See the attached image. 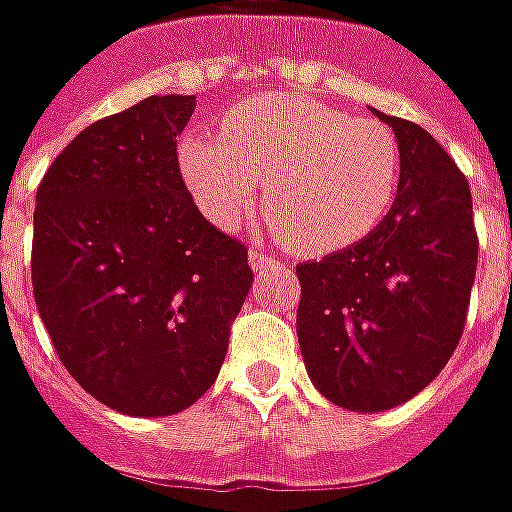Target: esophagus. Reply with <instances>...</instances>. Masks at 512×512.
<instances>
[{
  "label": "esophagus",
  "mask_w": 512,
  "mask_h": 512,
  "mask_svg": "<svg viewBox=\"0 0 512 512\" xmlns=\"http://www.w3.org/2000/svg\"><path fill=\"white\" fill-rule=\"evenodd\" d=\"M249 266L255 268V271H260V268L274 266V257L266 255L263 249H249Z\"/></svg>",
  "instance_id": "esophagus-1"
}]
</instances>
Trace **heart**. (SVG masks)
<instances>
[{
  "label": "heart",
  "mask_w": 512,
  "mask_h": 512,
  "mask_svg": "<svg viewBox=\"0 0 512 512\" xmlns=\"http://www.w3.org/2000/svg\"><path fill=\"white\" fill-rule=\"evenodd\" d=\"M221 138L177 146L185 191L199 213L235 230L255 205L296 255L341 252L377 230L399 194L402 149L388 124L352 119L302 94H260L232 105Z\"/></svg>",
  "instance_id": "1"
}]
</instances>
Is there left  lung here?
<instances>
[{
    "instance_id": "obj_1",
    "label": "left lung",
    "mask_w": 512,
    "mask_h": 512,
    "mask_svg": "<svg viewBox=\"0 0 512 512\" xmlns=\"http://www.w3.org/2000/svg\"><path fill=\"white\" fill-rule=\"evenodd\" d=\"M402 149L399 194L377 230L296 266V335L332 405L377 413L424 391L460 343L477 274L471 188L418 124L377 113Z\"/></svg>"
}]
</instances>
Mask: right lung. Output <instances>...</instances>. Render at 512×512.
Instances as JSON below:
<instances>
[{
	"label": "right lung",
	"mask_w": 512,
	"mask_h": 512,
	"mask_svg": "<svg viewBox=\"0 0 512 512\" xmlns=\"http://www.w3.org/2000/svg\"><path fill=\"white\" fill-rule=\"evenodd\" d=\"M194 96L94 121L35 194L32 293L60 363L102 405L171 416L205 396L252 288L246 244L199 213L177 163Z\"/></svg>",
	"instance_id": "obj_1"
}]
</instances>
